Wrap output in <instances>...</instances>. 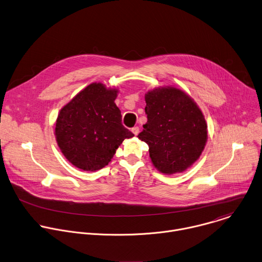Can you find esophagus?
<instances>
[{
	"label": "esophagus",
	"mask_w": 262,
	"mask_h": 262,
	"mask_svg": "<svg viewBox=\"0 0 262 262\" xmlns=\"http://www.w3.org/2000/svg\"><path fill=\"white\" fill-rule=\"evenodd\" d=\"M132 132H133V134H134L135 136H138V135H139V133H140V128H139V126H135V127H133V128H132Z\"/></svg>",
	"instance_id": "esophagus-1"
}]
</instances>
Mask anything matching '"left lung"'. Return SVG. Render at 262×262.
Listing matches in <instances>:
<instances>
[{"label":"left lung","mask_w":262,"mask_h":262,"mask_svg":"<svg viewBox=\"0 0 262 262\" xmlns=\"http://www.w3.org/2000/svg\"><path fill=\"white\" fill-rule=\"evenodd\" d=\"M145 101L148 121L138 138L148 144L153 165L164 174L187 170L207 142V123L199 106L173 86L149 91Z\"/></svg>","instance_id":"left-lung-1"}]
</instances>
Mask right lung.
I'll return each instance as SVG.
<instances>
[{
	"mask_svg": "<svg viewBox=\"0 0 262 262\" xmlns=\"http://www.w3.org/2000/svg\"><path fill=\"white\" fill-rule=\"evenodd\" d=\"M117 93V89L93 82L60 110L56 141L75 167L85 171L105 167L120 144L134 137L121 123V112L114 103Z\"/></svg>",
	"mask_w": 262,
	"mask_h": 262,
	"instance_id": "right-lung-1",
	"label": "right lung"
}]
</instances>
